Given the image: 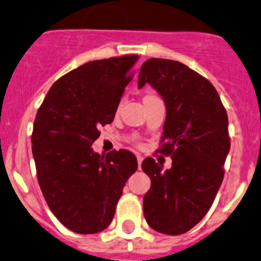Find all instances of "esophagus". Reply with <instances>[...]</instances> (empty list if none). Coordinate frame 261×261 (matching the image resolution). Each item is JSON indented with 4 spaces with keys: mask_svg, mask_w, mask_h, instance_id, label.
<instances>
[{
    "mask_svg": "<svg viewBox=\"0 0 261 261\" xmlns=\"http://www.w3.org/2000/svg\"><path fill=\"white\" fill-rule=\"evenodd\" d=\"M142 161H143V157L141 154H137V162H138V168H141Z\"/></svg>",
    "mask_w": 261,
    "mask_h": 261,
    "instance_id": "esophagus-1",
    "label": "esophagus"
}]
</instances>
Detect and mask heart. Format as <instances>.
Returning <instances> with one entry per match:
<instances>
[{"label": "heart", "instance_id": "1", "mask_svg": "<svg viewBox=\"0 0 261 261\" xmlns=\"http://www.w3.org/2000/svg\"><path fill=\"white\" fill-rule=\"evenodd\" d=\"M148 96H152V95H148Z\"/></svg>", "mask_w": 261, "mask_h": 261}]
</instances>
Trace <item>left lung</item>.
I'll return each mask as SVG.
<instances>
[{
    "instance_id": "1",
    "label": "left lung",
    "mask_w": 261,
    "mask_h": 261,
    "mask_svg": "<svg viewBox=\"0 0 261 261\" xmlns=\"http://www.w3.org/2000/svg\"><path fill=\"white\" fill-rule=\"evenodd\" d=\"M148 84L165 100L160 153L171 155L162 171L153 158L142 162L150 178L143 211L153 230L179 235L192 229L210 210L224 179L230 150L229 120L214 85L185 64L152 58L142 65L138 88Z\"/></svg>"
}]
</instances>
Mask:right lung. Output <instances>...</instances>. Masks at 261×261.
I'll list each match as a JSON object with an SVG mask.
<instances>
[{"label":"right lung","instance_id":"add662e5","mask_svg":"<svg viewBox=\"0 0 261 261\" xmlns=\"http://www.w3.org/2000/svg\"><path fill=\"white\" fill-rule=\"evenodd\" d=\"M138 55L94 60L56 80L37 111L32 154L37 179L56 219L77 233L104 230L125 182L138 168L127 149L91 148L111 124Z\"/></svg>","mask_w":261,"mask_h":261}]
</instances>
